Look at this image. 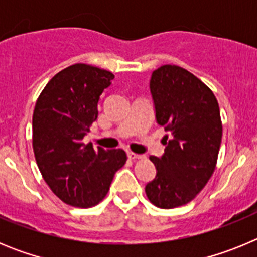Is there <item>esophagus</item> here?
I'll return each instance as SVG.
<instances>
[{"mask_svg":"<svg viewBox=\"0 0 257 257\" xmlns=\"http://www.w3.org/2000/svg\"><path fill=\"white\" fill-rule=\"evenodd\" d=\"M127 157H128V160H139V158H143V156L133 153V152H128V153H127Z\"/></svg>","mask_w":257,"mask_h":257,"instance_id":"esophagus-1","label":"esophagus"}]
</instances>
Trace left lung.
Segmentation results:
<instances>
[{"mask_svg":"<svg viewBox=\"0 0 257 257\" xmlns=\"http://www.w3.org/2000/svg\"><path fill=\"white\" fill-rule=\"evenodd\" d=\"M149 87L157 123L167 134L162 157H151L157 174L145 193L157 207H179L196 198L215 171L222 136L219 103L201 79L178 65L154 70Z\"/></svg>","mask_w":257,"mask_h":257,"instance_id":"1","label":"left lung"}]
</instances>
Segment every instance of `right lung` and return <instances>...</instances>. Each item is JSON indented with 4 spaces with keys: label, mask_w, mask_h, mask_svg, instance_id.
<instances>
[{
    "label": "right lung",
    "mask_w": 257,
    "mask_h": 257,
    "mask_svg": "<svg viewBox=\"0 0 257 257\" xmlns=\"http://www.w3.org/2000/svg\"><path fill=\"white\" fill-rule=\"evenodd\" d=\"M113 78L109 70L73 64L50 79L36 103V162L55 196L74 207H92L103 201L114 174L126 163L122 149H94L82 142L96 121L100 95Z\"/></svg>",
    "instance_id": "right-lung-1"
}]
</instances>
